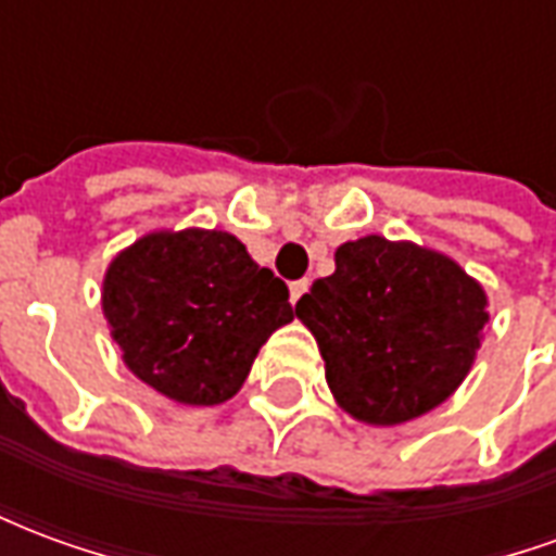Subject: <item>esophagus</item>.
<instances>
[{"mask_svg": "<svg viewBox=\"0 0 556 556\" xmlns=\"http://www.w3.org/2000/svg\"><path fill=\"white\" fill-rule=\"evenodd\" d=\"M306 289H309V282L306 279H298V282H291L289 291H291V303H298L306 294Z\"/></svg>", "mask_w": 556, "mask_h": 556, "instance_id": "obj_1", "label": "esophagus"}]
</instances>
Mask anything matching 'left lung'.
I'll use <instances>...</instances> for the list:
<instances>
[{"mask_svg": "<svg viewBox=\"0 0 556 556\" xmlns=\"http://www.w3.org/2000/svg\"><path fill=\"white\" fill-rule=\"evenodd\" d=\"M294 315L318 342L337 405L402 426L453 396L477 361L489 298L450 255L366 235L337 250Z\"/></svg>", "mask_w": 556, "mask_h": 556, "instance_id": "8db88e82", "label": "left lung"}]
</instances>
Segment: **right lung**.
Segmentation results:
<instances>
[{
  "mask_svg": "<svg viewBox=\"0 0 556 556\" xmlns=\"http://www.w3.org/2000/svg\"><path fill=\"white\" fill-rule=\"evenodd\" d=\"M101 306L127 369L193 408L229 402L294 318L286 282L217 229L142 235L106 267Z\"/></svg>",
  "mask_w": 556,
  "mask_h": 556,
  "instance_id": "add662e5",
  "label": "right lung"
}]
</instances>
